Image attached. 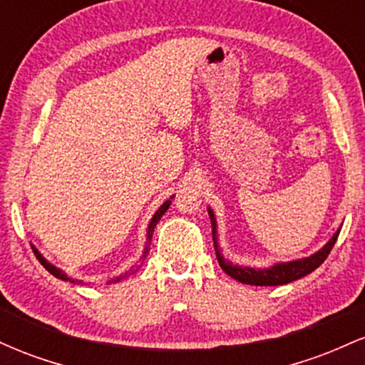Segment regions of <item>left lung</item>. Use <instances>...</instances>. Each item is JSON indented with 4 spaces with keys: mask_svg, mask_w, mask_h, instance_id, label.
<instances>
[{
    "mask_svg": "<svg viewBox=\"0 0 365 365\" xmlns=\"http://www.w3.org/2000/svg\"><path fill=\"white\" fill-rule=\"evenodd\" d=\"M207 215L211 217L212 225V242H215V250L217 262H220L221 269L226 274L232 276L237 282L245 283V284H255V287H278V284H287L295 282V279L304 278V276L311 274L314 269L321 266L326 261L328 254L333 249L334 242H336L338 235H340V230L333 233V237L326 242V245H322L317 252H314L307 257L295 259V261H287V262H274L269 267H250V266H240V264H233L230 259H225V255L221 254L220 244H217V223L216 216L212 212L211 207H207Z\"/></svg>",
    "mask_w": 365,
    "mask_h": 365,
    "instance_id": "obj_1",
    "label": "left lung"
}]
</instances>
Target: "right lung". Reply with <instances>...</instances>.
Masks as SVG:
<instances>
[{
  "label": "right lung",
  "instance_id": "add662e5",
  "mask_svg": "<svg viewBox=\"0 0 365 365\" xmlns=\"http://www.w3.org/2000/svg\"><path fill=\"white\" fill-rule=\"evenodd\" d=\"M173 197H175V195H171L168 200H165V202H163L161 206L158 207V211L154 212V216L150 217V221H149V226H148V237H145V247H144V252H142V257H148V254H149V245H150V240H153V233H154V228H156L158 221L161 220L163 215H165V212L168 211V207H170V204H171V199H173ZM31 245H32V244H31ZM32 250H34L36 257L39 259V262L43 264V266L46 267V269H48L49 273H51V274L54 276V278H60V279H63V282H70V283H82L81 279H73V278H70V276L66 274L65 271H63V269H60V267L53 266V264L49 262L48 259H46L44 255L41 254L39 250L36 249V245H32ZM133 271H135V269H132V271H127V273H123V274L116 276V278L110 279V282H108V283H116V282H120V279H125V278H128V276L132 274Z\"/></svg>",
  "mask_w": 365,
  "mask_h": 365
}]
</instances>
